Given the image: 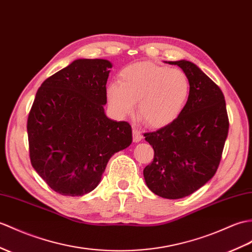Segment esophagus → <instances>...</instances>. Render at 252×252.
Instances as JSON below:
<instances>
[{
  "mask_svg": "<svg viewBox=\"0 0 252 252\" xmlns=\"http://www.w3.org/2000/svg\"><path fill=\"white\" fill-rule=\"evenodd\" d=\"M142 138H143L142 133H140L138 130H136V128H133V142L138 143L142 140Z\"/></svg>",
  "mask_w": 252,
  "mask_h": 252,
  "instance_id": "esophagus-1",
  "label": "esophagus"
}]
</instances>
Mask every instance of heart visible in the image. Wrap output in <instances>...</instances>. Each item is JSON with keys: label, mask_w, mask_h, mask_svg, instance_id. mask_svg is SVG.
I'll list each match as a JSON object with an SVG mask.
<instances>
[{"label": "heart", "mask_w": 252, "mask_h": 252, "mask_svg": "<svg viewBox=\"0 0 252 252\" xmlns=\"http://www.w3.org/2000/svg\"><path fill=\"white\" fill-rule=\"evenodd\" d=\"M190 95V80L179 68L137 62L121 69L119 84L106 88V98L115 116H130L138 102V117L154 128L165 127L184 112Z\"/></svg>", "instance_id": "b5f03b06"}]
</instances>
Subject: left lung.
<instances>
[{"mask_svg":"<svg viewBox=\"0 0 252 252\" xmlns=\"http://www.w3.org/2000/svg\"><path fill=\"white\" fill-rule=\"evenodd\" d=\"M178 65L190 80L184 112L172 125L145 139L155 150L154 161L144 168L150 191L169 200L192 194L214 177L229 132L224 95L220 88L187 60L164 61Z\"/></svg>","mask_w":252,"mask_h":252,"instance_id":"1","label":"left lung"}]
</instances>
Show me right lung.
<instances>
[{
	"instance_id": "obj_1",
	"label": "right lung",
	"mask_w": 252,
	"mask_h": 252,
	"mask_svg": "<svg viewBox=\"0 0 252 252\" xmlns=\"http://www.w3.org/2000/svg\"><path fill=\"white\" fill-rule=\"evenodd\" d=\"M112 66L105 59H77L35 95L27 126L31 164L62 195L94 190L110 158L132 143L131 126L104 110Z\"/></svg>"
}]
</instances>
